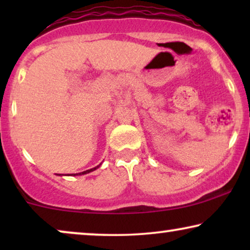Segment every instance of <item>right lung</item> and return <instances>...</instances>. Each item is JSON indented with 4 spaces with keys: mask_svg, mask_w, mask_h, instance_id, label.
I'll return each mask as SVG.
<instances>
[{
    "mask_svg": "<svg viewBox=\"0 0 250 250\" xmlns=\"http://www.w3.org/2000/svg\"><path fill=\"white\" fill-rule=\"evenodd\" d=\"M99 166H100V165H99ZM99 166H97V167H94V168H91V169L84 170V172H82V173H77V174H74V175H83V174H87V173H90V172H93V170H95V169H97Z\"/></svg>",
    "mask_w": 250,
    "mask_h": 250,
    "instance_id": "1",
    "label": "right lung"
}]
</instances>
